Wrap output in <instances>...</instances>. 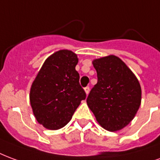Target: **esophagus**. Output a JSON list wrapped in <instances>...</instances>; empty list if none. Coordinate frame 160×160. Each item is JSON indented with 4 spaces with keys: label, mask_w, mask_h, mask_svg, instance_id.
Listing matches in <instances>:
<instances>
[{
    "label": "esophagus",
    "mask_w": 160,
    "mask_h": 160,
    "mask_svg": "<svg viewBox=\"0 0 160 160\" xmlns=\"http://www.w3.org/2000/svg\"><path fill=\"white\" fill-rule=\"evenodd\" d=\"M84 91L86 93V94H88V93H89V87H85Z\"/></svg>",
    "instance_id": "1"
}]
</instances>
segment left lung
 <instances>
[{
	"label": "left lung",
	"mask_w": 160,
	"mask_h": 160,
	"mask_svg": "<svg viewBox=\"0 0 160 160\" xmlns=\"http://www.w3.org/2000/svg\"><path fill=\"white\" fill-rule=\"evenodd\" d=\"M98 81L87 98V104L98 123L108 131L128 125L142 101L139 81L125 63L115 55L93 61Z\"/></svg>",
	"instance_id": "8db88e82"
}]
</instances>
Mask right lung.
<instances>
[{"label":"right lung","mask_w":160,"mask_h":160,"mask_svg":"<svg viewBox=\"0 0 160 160\" xmlns=\"http://www.w3.org/2000/svg\"><path fill=\"white\" fill-rule=\"evenodd\" d=\"M78 59L70 50H59L45 60L31 85L30 101L37 122L59 129L70 122L86 93L76 71Z\"/></svg>","instance_id":"right-lung-1"}]
</instances>
